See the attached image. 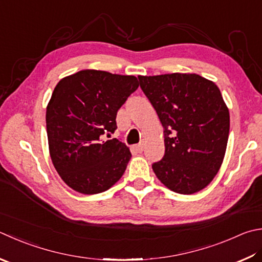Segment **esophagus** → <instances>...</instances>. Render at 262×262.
Masks as SVG:
<instances>
[{"label": "esophagus", "instance_id": "1", "mask_svg": "<svg viewBox=\"0 0 262 262\" xmlns=\"http://www.w3.org/2000/svg\"><path fill=\"white\" fill-rule=\"evenodd\" d=\"M132 148H133V150H136L137 152H141L142 150H144V142H140L139 145L133 146Z\"/></svg>", "mask_w": 262, "mask_h": 262}]
</instances>
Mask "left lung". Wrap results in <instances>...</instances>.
<instances>
[{
  "instance_id": "8db88e82",
  "label": "left lung",
  "mask_w": 262,
  "mask_h": 262,
  "mask_svg": "<svg viewBox=\"0 0 262 262\" xmlns=\"http://www.w3.org/2000/svg\"><path fill=\"white\" fill-rule=\"evenodd\" d=\"M164 127V157L152 164L178 194L205 188L218 173L229 136V111L214 82L197 74L138 76Z\"/></svg>"
}]
</instances>
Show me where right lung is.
<instances>
[{
	"label": "right lung",
	"mask_w": 262,
	"mask_h": 262,
	"mask_svg": "<svg viewBox=\"0 0 262 262\" xmlns=\"http://www.w3.org/2000/svg\"><path fill=\"white\" fill-rule=\"evenodd\" d=\"M139 82L133 75L84 70L58 82L47 106L51 161L63 182L84 195L99 194L121 179L131 159L114 133L116 114Z\"/></svg>",
	"instance_id": "add662e5"
}]
</instances>
